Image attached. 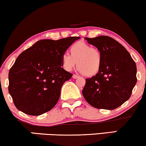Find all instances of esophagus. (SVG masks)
I'll return each mask as SVG.
<instances>
[{"label":"esophagus","mask_w":146,"mask_h":146,"mask_svg":"<svg viewBox=\"0 0 146 146\" xmlns=\"http://www.w3.org/2000/svg\"><path fill=\"white\" fill-rule=\"evenodd\" d=\"M78 76H77V75H75V74H73V76H72V78H74V79H76V78H78Z\"/></svg>","instance_id":"obj_1"}]
</instances>
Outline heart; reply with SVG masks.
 <instances>
[{"instance_id": "1", "label": "heart", "mask_w": 146, "mask_h": 146, "mask_svg": "<svg viewBox=\"0 0 146 146\" xmlns=\"http://www.w3.org/2000/svg\"><path fill=\"white\" fill-rule=\"evenodd\" d=\"M70 55L63 54L62 65L64 69L70 72L76 66L79 71L87 76H93L100 71L102 66V54L97 48L84 42H76L70 49Z\"/></svg>"}]
</instances>
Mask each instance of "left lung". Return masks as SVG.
Masks as SVG:
<instances>
[{
	"label": "left lung",
	"instance_id": "obj_1",
	"mask_svg": "<svg viewBox=\"0 0 146 146\" xmlns=\"http://www.w3.org/2000/svg\"><path fill=\"white\" fill-rule=\"evenodd\" d=\"M84 39L98 48L102 62L98 74L86 79L83 97L96 108L116 109L130 98L136 84L135 62L127 49L112 38L100 36Z\"/></svg>",
	"mask_w": 146,
	"mask_h": 146
}]
</instances>
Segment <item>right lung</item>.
Instances as JSON below:
<instances>
[{
  "instance_id": "obj_1",
  "label": "right lung",
  "mask_w": 146,
  "mask_h": 146,
  "mask_svg": "<svg viewBox=\"0 0 146 146\" xmlns=\"http://www.w3.org/2000/svg\"><path fill=\"white\" fill-rule=\"evenodd\" d=\"M79 38L39 40L17 57L9 72V92L19 110L38 116L55 106L62 85L72 76L62 68V57Z\"/></svg>"
}]
</instances>
